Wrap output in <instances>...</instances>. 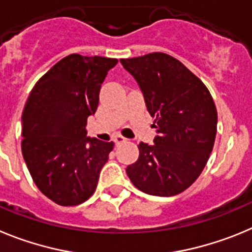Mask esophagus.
Returning a JSON list of instances; mask_svg holds the SVG:
<instances>
[{
	"instance_id": "esophagus-1",
	"label": "esophagus",
	"mask_w": 252,
	"mask_h": 252,
	"mask_svg": "<svg viewBox=\"0 0 252 252\" xmlns=\"http://www.w3.org/2000/svg\"><path fill=\"white\" fill-rule=\"evenodd\" d=\"M114 142H115V144H117V146H119V144H123V143H126V139L124 137H122V135H115L114 137Z\"/></svg>"
}]
</instances>
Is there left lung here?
<instances>
[{
  "mask_svg": "<svg viewBox=\"0 0 252 252\" xmlns=\"http://www.w3.org/2000/svg\"><path fill=\"white\" fill-rule=\"evenodd\" d=\"M142 89L154 117V144L139 143V157L126 167L131 183L152 196L187 189L205 168L215 144L217 110L205 84L180 60L163 53L121 59Z\"/></svg>",
  "mask_w": 252,
  "mask_h": 252,
  "instance_id": "left-lung-1",
  "label": "left lung"
}]
</instances>
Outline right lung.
<instances>
[{"instance_id": "obj_1", "label": "right lung", "mask_w": 252, "mask_h": 252, "mask_svg": "<svg viewBox=\"0 0 252 252\" xmlns=\"http://www.w3.org/2000/svg\"><path fill=\"white\" fill-rule=\"evenodd\" d=\"M117 59L71 54L38 79L22 112V156L37 188L60 206L94 193L113 142L87 137L99 92Z\"/></svg>"}]
</instances>
